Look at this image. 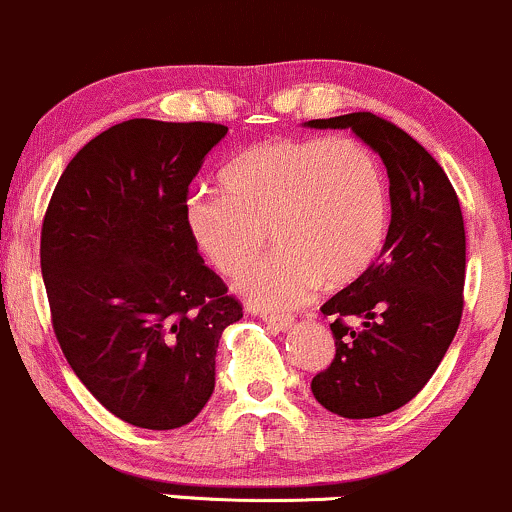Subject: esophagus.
Wrapping results in <instances>:
<instances>
[{"mask_svg":"<svg viewBox=\"0 0 512 512\" xmlns=\"http://www.w3.org/2000/svg\"><path fill=\"white\" fill-rule=\"evenodd\" d=\"M263 321H266L268 326H271L273 331H287L292 326V317H275V314H263Z\"/></svg>","mask_w":512,"mask_h":512,"instance_id":"1","label":"esophagus"}]
</instances>
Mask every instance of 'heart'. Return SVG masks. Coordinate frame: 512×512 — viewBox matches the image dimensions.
<instances>
[{
  "label": "heart",
  "mask_w": 512,
  "mask_h": 512,
  "mask_svg": "<svg viewBox=\"0 0 512 512\" xmlns=\"http://www.w3.org/2000/svg\"><path fill=\"white\" fill-rule=\"evenodd\" d=\"M222 195H193L183 222L244 300L268 312L300 307L321 283L343 287L382 254L392 217L380 159L358 140L275 137L246 149L220 176Z\"/></svg>",
  "instance_id": "obj_1"
}]
</instances>
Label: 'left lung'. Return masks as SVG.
I'll use <instances>...</instances> for the list:
<instances>
[{
  "instance_id": "8db88e82",
  "label": "left lung",
  "mask_w": 512,
  "mask_h": 512,
  "mask_svg": "<svg viewBox=\"0 0 512 512\" xmlns=\"http://www.w3.org/2000/svg\"><path fill=\"white\" fill-rule=\"evenodd\" d=\"M304 125L350 128L387 166V241L370 271L321 307L336 355L312 380L314 399L331 413L384 416L426 387L457 333L467 268L462 208L442 166L389 120L360 111ZM348 318L364 324L353 330Z\"/></svg>"
}]
</instances>
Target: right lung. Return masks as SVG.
<instances>
[{"label":"right lung","mask_w":512,"mask_h":512,"mask_svg":"<svg viewBox=\"0 0 512 512\" xmlns=\"http://www.w3.org/2000/svg\"><path fill=\"white\" fill-rule=\"evenodd\" d=\"M227 135L217 123L132 118L79 149L40 232L53 329L74 375L130 426L191 423L215 389L241 304L183 222L188 186Z\"/></svg>","instance_id":"1"}]
</instances>
